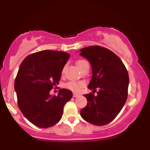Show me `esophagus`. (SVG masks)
Masks as SVG:
<instances>
[{
  "instance_id": "1",
  "label": "esophagus",
  "mask_w": 150,
  "mask_h": 150,
  "mask_svg": "<svg viewBox=\"0 0 150 150\" xmlns=\"http://www.w3.org/2000/svg\"><path fill=\"white\" fill-rule=\"evenodd\" d=\"M79 96H80V94H78V93H73V97H79Z\"/></svg>"
}]
</instances>
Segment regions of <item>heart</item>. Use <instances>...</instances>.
I'll return each mask as SVG.
<instances>
[{"label": "heart", "mask_w": 150, "mask_h": 150, "mask_svg": "<svg viewBox=\"0 0 150 150\" xmlns=\"http://www.w3.org/2000/svg\"><path fill=\"white\" fill-rule=\"evenodd\" d=\"M86 63H88L85 60H79L77 61V65L78 68H80L83 66ZM85 86V83L83 82H75V81H70V82H66L64 85L65 88L70 89L73 92H78L80 89Z\"/></svg>", "instance_id": "heart-1"}]
</instances>
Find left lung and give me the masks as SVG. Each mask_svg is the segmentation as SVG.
I'll use <instances>...</instances> for the list:
<instances>
[{"label": "left lung", "mask_w": 150, "mask_h": 150, "mask_svg": "<svg viewBox=\"0 0 150 150\" xmlns=\"http://www.w3.org/2000/svg\"><path fill=\"white\" fill-rule=\"evenodd\" d=\"M80 51L92 65L88 88L97 93L96 96L92 93L84 95L87 104L81 109V116L93 125H106L116 118L127 100L128 71L120 58L106 48L90 46Z\"/></svg>", "instance_id": "obj_1"}]
</instances>
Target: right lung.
<instances>
[{
    "label": "right lung",
    "instance_id": "right-lung-1",
    "mask_svg": "<svg viewBox=\"0 0 150 150\" xmlns=\"http://www.w3.org/2000/svg\"><path fill=\"white\" fill-rule=\"evenodd\" d=\"M70 54L44 50L32 53L22 62L15 80L18 107L36 126L46 128L61 120L65 104L71 99L69 89H60L57 96L49 92L61 79Z\"/></svg>",
    "mask_w": 150,
    "mask_h": 150
}]
</instances>
